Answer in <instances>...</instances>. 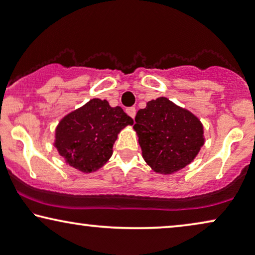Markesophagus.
<instances>
[{"label": "esophagus", "instance_id": "obj_1", "mask_svg": "<svg viewBox=\"0 0 255 255\" xmlns=\"http://www.w3.org/2000/svg\"><path fill=\"white\" fill-rule=\"evenodd\" d=\"M126 112H127V115L129 117H131L132 119H134L135 116H136V109L135 108H128V109H126Z\"/></svg>", "mask_w": 255, "mask_h": 255}]
</instances>
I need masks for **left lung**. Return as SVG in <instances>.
I'll list each match as a JSON object with an SVG mask.
<instances>
[{"instance_id":"left-lung-1","label":"left lung","mask_w":255,"mask_h":255,"mask_svg":"<svg viewBox=\"0 0 255 255\" xmlns=\"http://www.w3.org/2000/svg\"><path fill=\"white\" fill-rule=\"evenodd\" d=\"M135 121L142 155L155 173L168 175L184 168L205 143L198 118L166 97L147 102Z\"/></svg>"}]
</instances>
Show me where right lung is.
Returning a JSON list of instances; mask_svg holds the SVG:
<instances>
[{
  "label": "right lung",
  "instance_id": "add662e5",
  "mask_svg": "<svg viewBox=\"0 0 255 255\" xmlns=\"http://www.w3.org/2000/svg\"><path fill=\"white\" fill-rule=\"evenodd\" d=\"M132 124L120 106L112 108L108 101L93 98L59 121L54 145L73 168L96 172L111 158L121 129Z\"/></svg>",
  "mask_w": 255,
  "mask_h": 255
}]
</instances>
